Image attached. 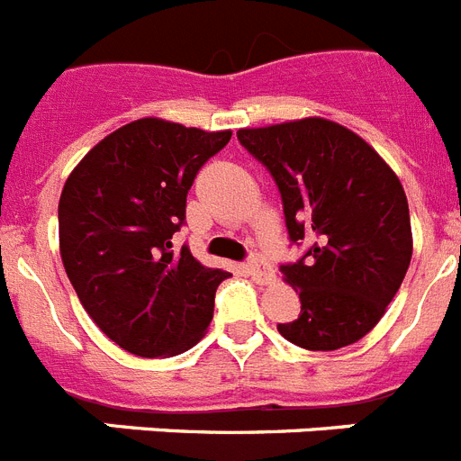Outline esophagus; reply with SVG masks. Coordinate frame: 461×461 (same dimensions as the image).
<instances>
[{
	"instance_id": "1",
	"label": "esophagus",
	"mask_w": 461,
	"mask_h": 461,
	"mask_svg": "<svg viewBox=\"0 0 461 461\" xmlns=\"http://www.w3.org/2000/svg\"><path fill=\"white\" fill-rule=\"evenodd\" d=\"M247 273H249L254 279H258V282H263V285L273 282L275 277L273 268H270L268 263L263 261L261 257H251L249 261H247Z\"/></svg>"
}]
</instances>
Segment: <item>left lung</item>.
<instances>
[{"mask_svg": "<svg viewBox=\"0 0 461 461\" xmlns=\"http://www.w3.org/2000/svg\"><path fill=\"white\" fill-rule=\"evenodd\" d=\"M240 144L273 175L291 242L312 247L282 266L301 314L277 331L303 349L333 352L383 320L412 257L406 191L383 156L321 116L238 130Z\"/></svg>", "mask_w": 461, "mask_h": 461, "instance_id": "left-lung-1", "label": "left lung"}]
</instances>
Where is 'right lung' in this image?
Here are the masks:
<instances>
[{
	"mask_svg": "<svg viewBox=\"0 0 461 461\" xmlns=\"http://www.w3.org/2000/svg\"><path fill=\"white\" fill-rule=\"evenodd\" d=\"M230 130L165 118L113 130L67 176L58 204L65 273L90 320L137 357H175L207 333L226 270L195 261L172 235L198 170Z\"/></svg>",
	"mask_w": 461,
	"mask_h": 461,
	"instance_id": "obj_1",
	"label": "right lung"
}]
</instances>
